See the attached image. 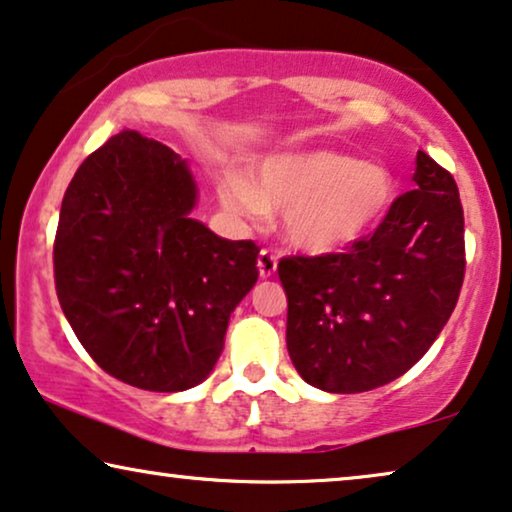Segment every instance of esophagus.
Returning a JSON list of instances; mask_svg holds the SVG:
<instances>
[{"label": "esophagus", "instance_id": "34e87169", "mask_svg": "<svg viewBox=\"0 0 512 512\" xmlns=\"http://www.w3.org/2000/svg\"><path fill=\"white\" fill-rule=\"evenodd\" d=\"M256 265H258V275H261L263 279H268V277H272L277 272V258L270 254V251H261V254H258V261H256Z\"/></svg>", "mask_w": 512, "mask_h": 512}]
</instances>
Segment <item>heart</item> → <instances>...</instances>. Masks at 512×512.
<instances>
[{
	"label": "heart",
	"mask_w": 512,
	"mask_h": 512,
	"mask_svg": "<svg viewBox=\"0 0 512 512\" xmlns=\"http://www.w3.org/2000/svg\"><path fill=\"white\" fill-rule=\"evenodd\" d=\"M221 207L237 221L282 212L284 240L307 256H335L359 247L394 207L387 167L331 149L279 151L256 160L249 177L226 172L216 184Z\"/></svg>",
	"instance_id": "obj_1"
}]
</instances>
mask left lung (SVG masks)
I'll list each match as a JSON object with an SVG mask.
<instances>
[{
	"label": "left lung",
	"instance_id": "obj_1",
	"mask_svg": "<svg viewBox=\"0 0 512 512\" xmlns=\"http://www.w3.org/2000/svg\"><path fill=\"white\" fill-rule=\"evenodd\" d=\"M415 188L347 254L282 258L286 347L298 375L331 394L389 384L443 331L464 282V209L452 174L417 153Z\"/></svg>",
	"mask_w": 512,
	"mask_h": 512
}]
</instances>
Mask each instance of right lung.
Returning <instances> with one entry per match:
<instances>
[{
  "instance_id": "1",
  "label": "right lung",
  "mask_w": 512,
  "mask_h": 512,
  "mask_svg": "<svg viewBox=\"0 0 512 512\" xmlns=\"http://www.w3.org/2000/svg\"><path fill=\"white\" fill-rule=\"evenodd\" d=\"M198 184L170 146L123 130L83 160L60 207L62 312L93 361L146 391H186L223 352L258 249L193 219Z\"/></svg>"
}]
</instances>
